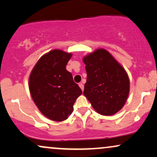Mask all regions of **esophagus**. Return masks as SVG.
Segmentation results:
<instances>
[{
	"mask_svg": "<svg viewBox=\"0 0 157 157\" xmlns=\"http://www.w3.org/2000/svg\"><path fill=\"white\" fill-rule=\"evenodd\" d=\"M79 86H80V88L81 89H82V91H83L84 89V85L82 83H79Z\"/></svg>",
	"mask_w": 157,
	"mask_h": 157,
	"instance_id": "1",
	"label": "esophagus"
}]
</instances>
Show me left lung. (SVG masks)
I'll return each instance as SVG.
<instances>
[{
    "mask_svg": "<svg viewBox=\"0 0 157 157\" xmlns=\"http://www.w3.org/2000/svg\"><path fill=\"white\" fill-rule=\"evenodd\" d=\"M87 80L83 94L97 113L110 116L125 105L130 82L125 70L103 48L95 50L82 59Z\"/></svg>",
    "mask_w": 157,
    "mask_h": 157,
    "instance_id": "obj_1",
    "label": "left lung"
}]
</instances>
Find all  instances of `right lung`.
<instances>
[{
    "mask_svg": "<svg viewBox=\"0 0 157 157\" xmlns=\"http://www.w3.org/2000/svg\"><path fill=\"white\" fill-rule=\"evenodd\" d=\"M71 53L54 49L43 55L32 69L29 80L30 94L45 117L60 122L72 113L82 90L66 70Z\"/></svg>",
    "mask_w": 157,
    "mask_h": 157,
    "instance_id": "right-lung-1",
    "label": "right lung"
}]
</instances>
